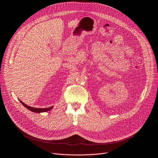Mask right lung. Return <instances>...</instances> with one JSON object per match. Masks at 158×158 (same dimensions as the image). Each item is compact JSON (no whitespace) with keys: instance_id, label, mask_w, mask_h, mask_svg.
I'll return each instance as SVG.
<instances>
[{"instance_id":"right-lung-1","label":"right lung","mask_w":158,"mask_h":158,"mask_svg":"<svg viewBox=\"0 0 158 158\" xmlns=\"http://www.w3.org/2000/svg\"><path fill=\"white\" fill-rule=\"evenodd\" d=\"M20 102L22 103V104L23 105L24 107H26L27 109H28L29 110L34 112H36V113H40V112H47L49 111L50 110H51L53 108V106L52 107H49L48 108H35V107H31L29 106L26 105L25 103H24L23 102H22L20 100H19Z\"/></svg>"}]
</instances>
